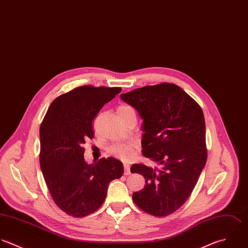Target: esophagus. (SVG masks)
Segmentation results:
<instances>
[{
  "label": "esophagus",
  "instance_id": "obj_1",
  "mask_svg": "<svg viewBox=\"0 0 248 248\" xmlns=\"http://www.w3.org/2000/svg\"><path fill=\"white\" fill-rule=\"evenodd\" d=\"M129 174H131L130 165L128 164H124V175H129Z\"/></svg>",
  "mask_w": 248,
  "mask_h": 248
}]
</instances>
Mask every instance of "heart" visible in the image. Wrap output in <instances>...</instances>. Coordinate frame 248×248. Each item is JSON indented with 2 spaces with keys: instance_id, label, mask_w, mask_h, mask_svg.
<instances>
[{
  "instance_id": "obj_1",
  "label": "heart",
  "mask_w": 248,
  "mask_h": 248,
  "mask_svg": "<svg viewBox=\"0 0 248 248\" xmlns=\"http://www.w3.org/2000/svg\"><path fill=\"white\" fill-rule=\"evenodd\" d=\"M119 117H124L130 114H136L135 109L131 106L123 105L120 106L117 109ZM108 152L111 156L121 159V160H128L132 157L134 150H135V144L134 143H115L108 147Z\"/></svg>"
}]
</instances>
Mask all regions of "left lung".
I'll return each mask as SVG.
<instances>
[{"label":"left lung","instance_id":"8db88e82","mask_svg":"<svg viewBox=\"0 0 248 248\" xmlns=\"http://www.w3.org/2000/svg\"><path fill=\"white\" fill-rule=\"evenodd\" d=\"M120 98L143 120L142 155L157 164L131 166L132 173L145 178L144 188L134 192L133 200L152 216L166 217L187 200L206 165L203 111L174 83L147 85Z\"/></svg>","mask_w":248,"mask_h":248}]
</instances>
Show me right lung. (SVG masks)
Here are the masks:
<instances>
[{"mask_svg": "<svg viewBox=\"0 0 248 248\" xmlns=\"http://www.w3.org/2000/svg\"><path fill=\"white\" fill-rule=\"evenodd\" d=\"M120 91L77 87L52 102L40 126L41 171L55 203L71 217H83L99 209L108 184L123 175V164L114 158L86 164L83 148L93 138V118Z\"/></svg>", "mask_w": 248, "mask_h": 248, "instance_id": "right-lung-1", "label": "right lung"}]
</instances>
